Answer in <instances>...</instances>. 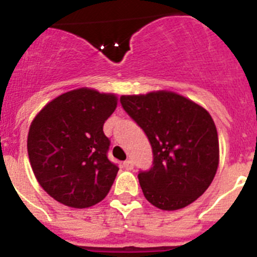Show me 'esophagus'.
Here are the masks:
<instances>
[{
    "instance_id": "34e87169",
    "label": "esophagus",
    "mask_w": 257,
    "mask_h": 257,
    "mask_svg": "<svg viewBox=\"0 0 257 257\" xmlns=\"http://www.w3.org/2000/svg\"><path fill=\"white\" fill-rule=\"evenodd\" d=\"M123 167L126 170H133L134 169V162L131 160H127L123 162Z\"/></svg>"
}]
</instances>
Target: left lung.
Segmentation results:
<instances>
[{
    "label": "left lung",
    "instance_id": "left-lung-1",
    "mask_svg": "<svg viewBox=\"0 0 257 257\" xmlns=\"http://www.w3.org/2000/svg\"><path fill=\"white\" fill-rule=\"evenodd\" d=\"M119 100L153 151V167L138 175L145 198L165 211L193 203L207 190L219 167V138L210 113L166 90L122 95Z\"/></svg>",
    "mask_w": 257,
    "mask_h": 257
}]
</instances>
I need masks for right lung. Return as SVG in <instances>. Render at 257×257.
<instances>
[{
	"label": "right lung",
	"instance_id": "right-lung-1",
	"mask_svg": "<svg viewBox=\"0 0 257 257\" xmlns=\"http://www.w3.org/2000/svg\"><path fill=\"white\" fill-rule=\"evenodd\" d=\"M114 94L81 87L52 99L29 127L27 149L32 170L50 197L68 207L103 201L118 167L108 160L104 122L117 108Z\"/></svg>",
	"mask_w": 257,
	"mask_h": 257
}]
</instances>
